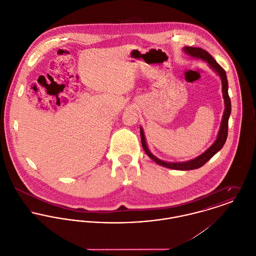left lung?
<instances>
[{"instance_id":"left-lung-1","label":"left lung","mask_w":256,"mask_h":256,"mask_svg":"<svg viewBox=\"0 0 256 256\" xmlns=\"http://www.w3.org/2000/svg\"><path fill=\"white\" fill-rule=\"evenodd\" d=\"M186 54L190 55L191 57L197 58V59H202L203 61L207 62L208 65L220 76V80H222V98L224 102V111L222 114V119L220 122V127L219 133L217 136V140L214 142V144L210 146L206 152H204L202 154L199 156L188 160V162H164L156 156H154L150 150L146 146V139L144 135V131L142 127L140 128L141 132V141H142V146L145 150L146 154L158 164H160L164 168H168L172 170H196L201 166H203L215 154H217L220 150L222 148L226 143V137H228V117L230 115V100L228 96V80H226V74L224 70L220 66L219 64L216 62V60L205 50L202 48H197V47H184L183 49Z\"/></svg>"}]
</instances>
